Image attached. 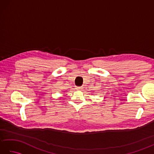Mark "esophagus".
I'll use <instances>...</instances> for the list:
<instances>
[{
  "instance_id": "1",
  "label": "esophagus",
  "mask_w": 154,
  "mask_h": 154,
  "mask_svg": "<svg viewBox=\"0 0 154 154\" xmlns=\"http://www.w3.org/2000/svg\"><path fill=\"white\" fill-rule=\"evenodd\" d=\"M76 89H77V90H81V89H83V87H77Z\"/></svg>"
}]
</instances>
